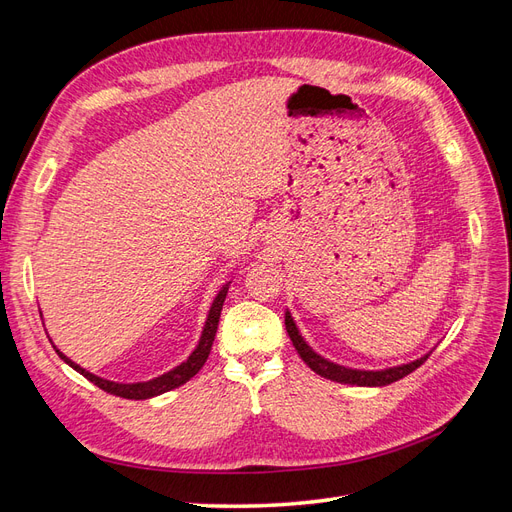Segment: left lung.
Segmentation results:
<instances>
[{
  "instance_id": "obj_1",
  "label": "left lung",
  "mask_w": 512,
  "mask_h": 512,
  "mask_svg": "<svg viewBox=\"0 0 512 512\" xmlns=\"http://www.w3.org/2000/svg\"><path fill=\"white\" fill-rule=\"evenodd\" d=\"M286 331L292 339V346L294 350L299 352L301 359L305 361V365H309V369L316 371L318 376L327 378V380H333V382H342V384H356V386H386L391 382H397L404 376L412 374V371L416 367H421L427 359L429 354L427 352L425 356H421V359H416L412 363H406V365H397V367H389V369H382V371H365V369H350V367H344V365H337V363H331L327 359H322L320 354H316L312 348H309L305 344V339L301 337L297 324H294L290 312H286Z\"/></svg>"
}]
</instances>
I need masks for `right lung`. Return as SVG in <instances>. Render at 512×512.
Masks as SVG:
<instances>
[{
  "instance_id": "right-lung-1",
  "label": "right lung",
  "mask_w": 512,
  "mask_h": 512,
  "mask_svg": "<svg viewBox=\"0 0 512 512\" xmlns=\"http://www.w3.org/2000/svg\"><path fill=\"white\" fill-rule=\"evenodd\" d=\"M230 284V282H228ZM228 284L222 286V290L218 292V297L213 299L211 303V309H209V316H207V322L203 327V335H200V342L198 346L194 348V352L185 359L181 365H177L175 369L166 371V374L153 378V380H147V382H134V384H119V382H111V380H104V378H98L94 374H89L87 369H83L81 365L72 363L66 354H61L55 346V352L64 359L72 369L79 371L81 376H85L89 382H94L96 386H100L102 391L111 393V395H117V397H123V399H149V397H156V395H162L166 391H173L177 389V386L185 384L188 380H192L200 367L205 365L207 356L211 352V346H213V339H215V331H218V322H220V314H222V305H224V299H226V292H228Z\"/></svg>"
}]
</instances>
